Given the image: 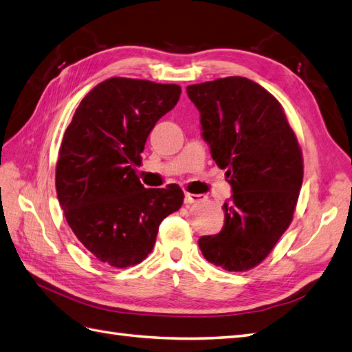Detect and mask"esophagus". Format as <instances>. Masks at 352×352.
Here are the masks:
<instances>
[{
	"mask_svg": "<svg viewBox=\"0 0 352 352\" xmlns=\"http://www.w3.org/2000/svg\"><path fill=\"white\" fill-rule=\"evenodd\" d=\"M204 199V196L201 195H195V193H184V204H195V202H199Z\"/></svg>",
	"mask_w": 352,
	"mask_h": 352,
	"instance_id": "34e87169",
	"label": "esophagus"
}]
</instances>
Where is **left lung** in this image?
<instances>
[{
  "instance_id": "left-lung-1",
  "label": "left lung",
  "mask_w": 352,
  "mask_h": 352,
  "mask_svg": "<svg viewBox=\"0 0 352 352\" xmlns=\"http://www.w3.org/2000/svg\"><path fill=\"white\" fill-rule=\"evenodd\" d=\"M202 139L226 169L232 195L222 231L198 244L208 263L246 272L264 261L288 230L303 184V157L280 103L241 76L187 87Z\"/></svg>"
}]
</instances>
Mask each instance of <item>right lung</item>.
I'll list each match as a JSON object with an SVG mask.
<instances>
[{
  "instance_id": "1",
  "label": "right lung",
  "mask_w": 352,
  "mask_h": 352,
  "mask_svg": "<svg viewBox=\"0 0 352 352\" xmlns=\"http://www.w3.org/2000/svg\"><path fill=\"white\" fill-rule=\"evenodd\" d=\"M175 84L111 78L89 91L65 129L55 186L82 246L126 268L153 250L162 220L182 207L177 184L145 189L135 174L153 127L177 104Z\"/></svg>"
}]
</instances>
